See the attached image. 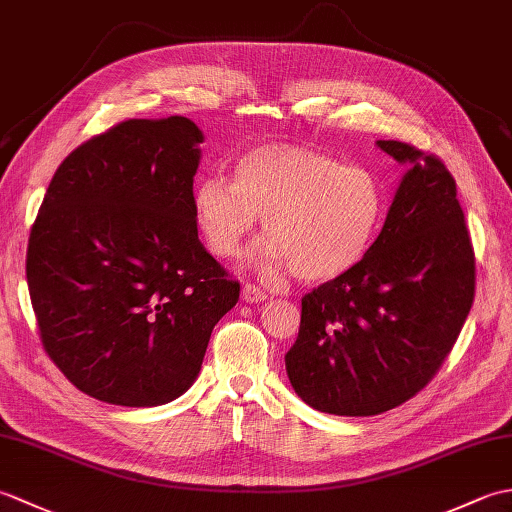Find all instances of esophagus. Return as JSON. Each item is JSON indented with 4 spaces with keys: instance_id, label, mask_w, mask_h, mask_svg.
<instances>
[{
    "instance_id": "obj_1",
    "label": "esophagus",
    "mask_w": 512,
    "mask_h": 512,
    "mask_svg": "<svg viewBox=\"0 0 512 512\" xmlns=\"http://www.w3.org/2000/svg\"><path fill=\"white\" fill-rule=\"evenodd\" d=\"M268 295L266 292L259 288V286H255V284H244V288H242V299L246 301V303H257V301H264Z\"/></svg>"
}]
</instances>
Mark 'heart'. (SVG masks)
<instances>
[{
    "label": "heart",
    "mask_w": 512,
    "mask_h": 512,
    "mask_svg": "<svg viewBox=\"0 0 512 512\" xmlns=\"http://www.w3.org/2000/svg\"><path fill=\"white\" fill-rule=\"evenodd\" d=\"M387 209L374 171L323 151L262 145L235 162L233 182L206 176L193 191V217L215 257L244 250L262 217L259 255L303 281L354 268L372 246Z\"/></svg>",
    "instance_id": "1"
}]
</instances>
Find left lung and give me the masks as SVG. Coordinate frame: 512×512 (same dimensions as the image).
<instances>
[{
    "label": "left lung",
    "mask_w": 512,
    "mask_h": 512,
    "mask_svg": "<svg viewBox=\"0 0 512 512\" xmlns=\"http://www.w3.org/2000/svg\"><path fill=\"white\" fill-rule=\"evenodd\" d=\"M376 145L405 167L383 231L347 273L301 299L286 354L312 409L376 416L427 387L475 297V253L444 162L398 140Z\"/></svg>",
    "instance_id": "8db88e82"
}]
</instances>
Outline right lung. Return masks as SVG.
<instances>
[{"label":"right lung","instance_id":"add662e5","mask_svg":"<svg viewBox=\"0 0 512 512\" xmlns=\"http://www.w3.org/2000/svg\"><path fill=\"white\" fill-rule=\"evenodd\" d=\"M202 140L184 116L118 123L61 162L32 224L26 279L41 343L96 400L182 396L239 299V281L198 239Z\"/></svg>","mask_w":512,"mask_h":512}]
</instances>
